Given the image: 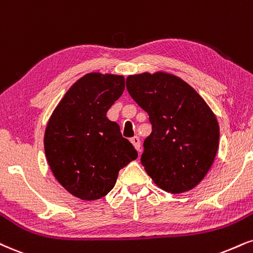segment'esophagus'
I'll return each instance as SVG.
<instances>
[{"label":"esophagus","instance_id":"obj_1","mask_svg":"<svg viewBox=\"0 0 253 253\" xmlns=\"http://www.w3.org/2000/svg\"><path fill=\"white\" fill-rule=\"evenodd\" d=\"M130 142H132L133 146L135 147V150L140 153V151H141V150H140V139H139V136H133V138L130 139Z\"/></svg>","mask_w":253,"mask_h":253}]
</instances>
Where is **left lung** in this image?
Wrapping results in <instances>:
<instances>
[{"label":"left lung","instance_id":"8db88e82","mask_svg":"<svg viewBox=\"0 0 253 253\" xmlns=\"http://www.w3.org/2000/svg\"><path fill=\"white\" fill-rule=\"evenodd\" d=\"M126 87L152 125L141 156L145 171L166 192L192 190L217 154L219 125L213 112L190 84L169 73L129 75Z\"/></svg>","mask_w":253,"mask_h":253}]
</instances>
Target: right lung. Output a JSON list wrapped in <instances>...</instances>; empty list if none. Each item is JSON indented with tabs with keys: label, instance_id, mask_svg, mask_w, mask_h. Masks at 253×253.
<instances>
[{
	"label": "right lung",
	"instance_id": "add662e5",
	"mask_svg": "<svg viewBox=\"0 0 253 253\" xmlns=\"http://www.w3.org/2000/svg\"><path fill=\"white\" fill-rule=\"evenodd\" d=\"M125 89L121 75L89 73L65 94L47 124L44 153L56 180L82 200L105 197L138 152L106 117Z\"/></svg>",
	"mask_w": 253,
	"mask_h": 253
}]
</instances>
